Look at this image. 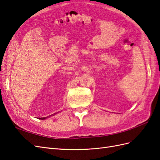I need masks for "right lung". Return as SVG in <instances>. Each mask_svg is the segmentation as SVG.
Instances as JSON below:
<instances>
[{"label": "right lung", "instance_id": "add662e5", "mask_svg": "<svg viewBox=\"0 0 160 160\" xmlns=\"http://www.w3.org/2000/svg\"><path fill=\"white\" fill-rule=\"evenodd\" d=\"M55 113H54V114H52V115H55ZM52 115H51L50 116H51ZM47 118V117L46 118H38V119H46Z\"/></svg>", "mask_w": 160, "mask_h": 160}]
</instances>
